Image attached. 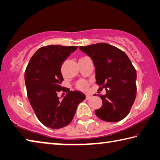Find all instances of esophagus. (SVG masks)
Listing matches in <instances>:
<instances>
[{"instance_id":"34e87169","label":"esophagus","mask_w":160,"mask_h":160,"mask_svg":"<svg viewBox=\"0 0 160 160\" xmlns=\"http://www.w3.org/2000/svg\"><path fill=\"white\" fill-rule=\"evenodd\" d=\"M91 97H92V96H91V95H86V100H88V99H90Z\"/></svg>"}]
</instances>
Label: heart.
Wrapping results in <instances>:
<instances>
[{
  "instance_id": "obj_1",
  "label": "heart",
  "mask_w": 160,
  "mask_h": 160,
  "mask_svg": "<svg viewBox=\"0 0 160 160\" xmlns=\"http://www.w3.org/2000/svg\"><path fill=\"white\" fill-rule=\"evenodd\" d=\"M88 87V83H86L85 81H80L79 82L77 83V88L79 90L84 91Z\"/></svg>"
}]
</instances>
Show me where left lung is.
Segmentation results:
<instances>
[{"instance_id":"8db88e82","label":"left lung","mask_w":160,"mask_h":160,"mask_svg":"<svg viewBox=\"0 0 160 160\" xmlns=\"http://www.w3.org/2000/svg\"><path fill=\"white\" fill-rule=\"evenodd\" d=\"M79 49L93 60L96 83L102 106L95 111L98 118L106 122H118L127 116L136 97L137 74L130 59L123 51L106 43L81 46Z\"/></svg>"}]
</instances>
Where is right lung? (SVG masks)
I'll return each mask as SVG.
<instances>
[{
  "label": "right lung",
  "instance_id": "right-lung-1",
  "mask_svg": "<svg viewBox=\"0 0 160 160\" xmlns=\"http://www.w3.org/2000/svg\"><path fill=\"white\" fill-rule=\"evenodd\" d=\"M77 46L48 45L38 49L31 57L25 72L28 100L38 120L46 127L59 129L69 124L78 105L86 96L77 91L61 86V67ZM67 95L60 100L57 93Z\"/></svg>",
  "mask_w": 160,
  "mask_h": 160
}]
</instances>
